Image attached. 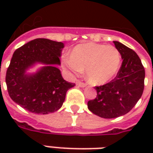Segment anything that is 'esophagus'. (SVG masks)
<instances>
[{"label":"esophagus","instance_id":"1","mask_svg":"<svg viewBox=\"0 0 153 153\" xmlns=\"http://www.w3.org/2000/svg\"><path fill=\"white\" fill-rule=\"evenodd\" d=\"M76 84H77V86H80V87H84V86H86V83H84V82H82L81 81H77Z\"/></svg>","mask_w":153,"mask_h":153}]
</instances>
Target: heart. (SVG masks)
<instances>
[{
  "label": "heart",
  "mask_w": 153,
  "mask_h": 153,
  "mask_svg": "<svg viewBox=\"0 0 153 153\" xmlns=\"http://www.w3.org/2000/svg\"><path fill=\"white\" fill-rule=\"evenodd\" d=\"M121 61L120 51L114 46L85 43L77 45L71 56H63L62 65L74 75L81 74L86 69L89 81L99 85L109 82L116 76Z\"/></svg>",
  "instance_id": "1"
}]
</instances>
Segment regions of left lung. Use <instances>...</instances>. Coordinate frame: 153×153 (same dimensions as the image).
Masks as SVG:
<instances>
[{
	"label": "left lung",
	"mask_w": 153,
	"mask_h": 153,
	"mask_svg": "<svg viewBox=\"0 0 153 153\" xmlns=\"http://www.w3.org/2000/svg\"><path fill=\"white\" fill-rule=\"evenodd\" d=\"M114 44L123 59L120 70L112 81L95 86L97 97L87 102L90 111L103 118L128 113L140 98L145 86V68L137 54L120 42Z\"/></svg>",
	"instance_id": "1"
}]
</instances>
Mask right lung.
<instances>
[{"instance_id":"add662e5","label":"right lung","mask_w":153,"mask_h":153,"mask_svg":"<svg viewBox=\"0 0 153 153\" xmlns=\"http://www.w3.org/2000/svg\"><path fill=\"white\" fill-rule=\"evenodd\" d=\"M63 47L62 42L38 38L14 51L5 77L13 102L37 114H50L61 108L67 91L75 86L65 81L55 66L60 64ZM36 62L46 66L36 74H26V71Z\"/></svg>"}]
</instances>
